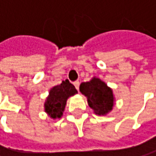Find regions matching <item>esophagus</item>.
I'll return each instance as SVG.
<instances>
[{
    "label": "esophagus",
    "mask_w": 156,
    "mask_h": 156,
    "mask_svg": "<svg viewBox=\"0 0 156 156\" xmlns=\"http://www.w3.org/2000/svg\"><path fill=\"white\" fill-rule=\"evenodd\" d=\"M80 81L79 80H76V81H75L74 82V85H75V87H76V89L77 90V91H79V89H80Z\"/></svg>",
    "instance_id": "1"
}]
</instances>
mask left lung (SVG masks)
Segmentation results:
<instances>
[{
	"label": "left lung",
	"mask_w": 156,
	"mask_h": 156,
	"mask_svg": "<svg viewBox=\"0 0 156 156\" xmlns=\"http://www.w3.org/2000/svg\"><path fill=\"white\" fill-rule=\"evenodd\" d=\"M80 91L87 97L88 104L98 115H105L112 109L113 94L111 89L99 79H94L91 81L82 82Z\"/></svg>",
	"instance_id": "1"
}]
</instances>
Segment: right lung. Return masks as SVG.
Returning <instances> with one entry per match:
<instances>
[{
	"label": "right lung",
	"mask_w": 156,
	"mask_h": 156,
	"mask_svg": "<svg viewBox=\"0 0 156 156\" xmlns=\"http://www.w3.org/2000/svg\"><path fill=\"white\" fill-rule=\"evenodd\" d=\"M77 91L68 80L62 81L60 85L53 87L45 103V110L51 118H61L64 110L66 100L69 96L76 94Z\"/></svg>",
	"instance_id": "1"
}]
</instances>
